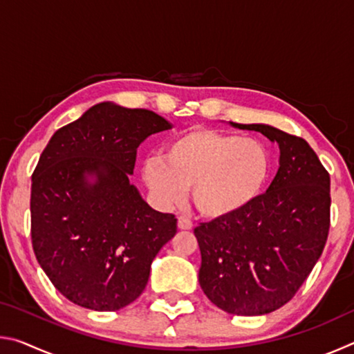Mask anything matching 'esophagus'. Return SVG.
<instances>
[{
  "label": "esophagus",
  "instance_id": "obj_1",
  "mask_svg": "<svg viewBox=\"0 0 354 354\" xmlns=\"http://www.w3.org/2000/svg\"><path fill=\"white\" fill-rule=\"evenodd\" d=\"M192 226H194V225H192L190 218L184 217V215H181V217L178 218V227H179V230H185V231H187V230H192Z\"/></svg>",
  "mask_w": 354,
  "mask_h": 354
}]
</instances>
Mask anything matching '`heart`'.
<instances>
[{
    "mask_svg": "<svg viewBox=\"0 0 354 354\" xmlns=\"http://www.w3.org/2000/svg\"><path fill=\"white\" fill-rule=\"evenodd\" d=\"M272 173V156L254 137L192 128L167 143L160 159H148L143 179L164 205H176L192 187L201 215L223 218L259 196Z\"/></svg>",
    "mask_w": 354,
    "mask_h": 354,
    "instance_id": "obj_1",
    "label": "heart"
}]
</instances>
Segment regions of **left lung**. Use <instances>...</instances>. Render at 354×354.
I'll use <instances>...</instances> for the list:
<instances>
[{
    "instance_id": "8db88e82",
    "label": "left lung",
    "mask_w": 354,
    "mask_h": 354,
    "mask_svg": "<svg viewBox=\"0 0 354 354\" xmlns=\"http://www.w3.org/2000/svg\"><path fill=\"white\" fill-rule=\"evenodd\" d=\"M279 145V169L266 194L241 212L200 223L198 281L215 306L263 315L284 306L306 281L329 231V173L301 137L268 124H239Z\"/></svg>"
}]
</instances>
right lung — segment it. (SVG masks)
Listing matches in <instances>:
<instances>
[{"label": "right lung", "mask_w": 354, "mask_h": 354, "mask_svg": "<svg viewBox=\"0 0 354 354\" xmlns=\"http://www.w3.org/2000/svg\"><path fill=\"white\" fill-rule=\"evenodd\" d=\"M171 124L147 109L91 107L57 129L32 173L31 239L53 286L77 306L118 310L145 289L151 262L176 234L129 176L137 148Z\"/></svg>", "instance_id": "add662e5"}]
</instances>
